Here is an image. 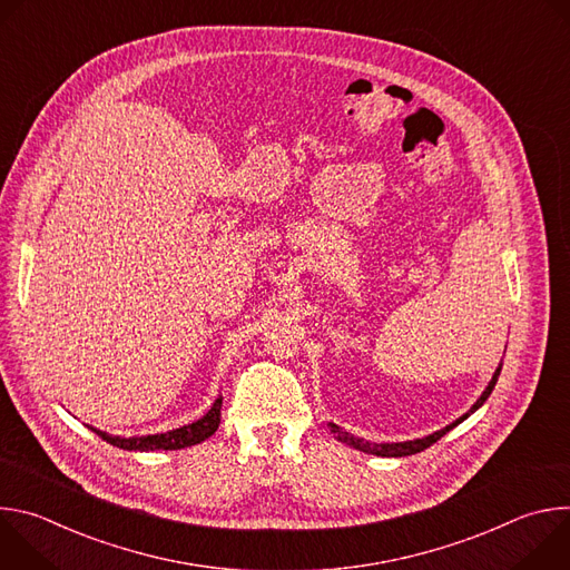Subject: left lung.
Returning a JSON list of instances; mask_svg holds the SVG:
<instances>
[{"label":"left lung","mask_w":570,"mask_h":570,"mask_svg":"<svg viewBox=\"0 0 570 570\" xmlns=\"http://www.w3.org/2000/svg\"><path fill=\"white\" fill-rule=\"evenodd\" d=\"M501 367H503V365H499V367H497V372H494V376H492L490 385L484 387V392L475 399V403L471 405V409H469L460 420H455L453 424H449V426H444V429H440V431H435L433 435H426V438H422V440H409V442H383V444H376V442H367V440H363V438H356V435H352V433L343 431V429H341V426H336V424H330V429H332V433H334V438H336L338 442H343V444H347V446H352V449H358V451H363V453H372V455H381V458H403V455H415V453H420V451L429 449L431 444H435L440 438H444L451 429H455L460 422H464L469 415H473V413L480 409V405L487 401V396L492 394V390H494V385H497V381H499Z\"/></svg>","instance_id":"1"}]
</instances>
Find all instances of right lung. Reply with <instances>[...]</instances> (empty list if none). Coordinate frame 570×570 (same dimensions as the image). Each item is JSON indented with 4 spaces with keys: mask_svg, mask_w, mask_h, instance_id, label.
<instances>
[{
    "mask_svg": "<svg viewBox=\"0 0 570 570\" xmlns=\"http://www.w3.org/2000/svg\"><path fill=\"white\" fill-rule=\"evenodd\" d=\"M220 403L223 396H218L214 401V405L209 409L207 415H203L200 420H196L194 424L167 431V433H157V435H141V438H119V435H108L95 426H88L90 431H95L101 440H106L108 444L124 449V451H176V449H185V446H194L205 442L207 438H212L220 424Z\"/></svg>",
    "mask_w": 570,
    "mask_h": 570,
    "instance_id": "add662e5",
    "label": "right lung"
}]
</instances>
